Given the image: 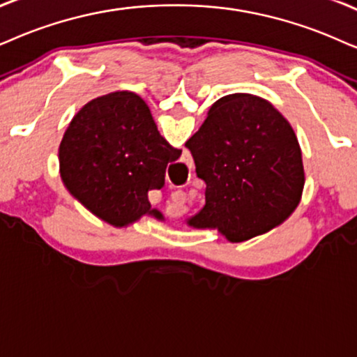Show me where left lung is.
Wrapping results in <instances>:
<instances>
[{
    "label": "left lung",
    "instance_id": "1",
    "mask_svg": "<svg viewBox=\"0 0 357 357\" xmlns=\"http://www.w3.org/2000/svg\"><path fill=\"white\" fill-rule=\"evenodd\" d=\"M186 148L206 183V206L189 220L194 227H218L242 242L283 222L298 206L305 184L298 139L264 98H219Z\"/></svg>",
    "mask_w": 357,
    "mask_h": 357
}]
</instances>
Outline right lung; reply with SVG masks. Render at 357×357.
Segmentation results:
<instances>
[{"label":"right lung","instance_id":"right-lung-1","mask_svg":"<svg viewBox=\"0 0 357 357\" xmlns=\"http://www.w3.org/2000/svg\"><path fill=\"white\" fill-rule=\"evenodd\" d=\"M179 156L181 150L158 132L143 98L126 90L89 102L59 148L67 189L112 225L150 212L148 191L165 186L166 168Z\"/></svg>","mask_w":357,"mask_h":357}]
</instances>
